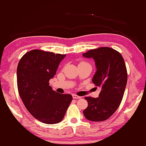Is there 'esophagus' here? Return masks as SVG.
Listing matches in <instances>:
<instances>
[{
	"mask_svg": "<svg viewBox=\"0 0 146 146\" xmlns=\"http://www.w3.org/2000/svg\"><path fill=\"white\" fill-rule=\"evenodd\" d=\"M72 97H73V98H75V99H76V98H81V97H79V96L77 95L76 94H73L72 95Z\"/></svg>",
	"mask_w": 146,
	"mask_h": 146,
	"instance_id": "34e87169",
	"label": "esophagus"
}]
</instances>
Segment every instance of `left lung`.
<instances>
[{"label":"left lung","mask_w":146,"mask_h":146,"mask_svg":"<svg viewBox=\"0 0 146 146\" xmlns=\"http://www.w3.org/2000/svg\"><path fill=\"white\" fill-rule=\"evenodd\" d=\"M82 56L94 60L97 71L92 82L101 87L97 98L85 97L88 104L83 114L92 121L108 119L119 107L127 83V71L124 59L115 49L102 47L92 49Z\"/></svg>","instance_id":"1"}]
</instances>
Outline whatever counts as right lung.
<instances>
[{
    "label": "right lung",
    "instance_id": "add662e5",
    "mask_svg": "<svg viewBox=\"0 0 146 146\" xmlns=\"http://www.w3.org/2000/svg\"><path fill=\"white\" fill-rule=\"evenodd\" d=\"M65 56L34 49L25 54L18 63L19 94L30 113L46 124L61 121L72 100V95L54 92L49 84Z\"/></svg>",
    "mask_w": 146,
    "mask_h": 146
}]
</instances>
